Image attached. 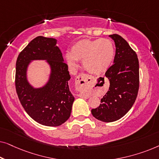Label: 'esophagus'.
Returning <instances> with one entry per match:
<instances>
[{"label": "esophagus", "instance_id": "obj_1", "mask_svg": "<svg viewBox=\"0 0 159 159\" xmlns=\"http://www.w3.org/2000/svg\"><path fill=\"white\" fill-rule=\"evenodd\" d=\"M91 81H92V78L90 76L84 75V74H81V75H78L75 79L76 88L80 92H82V91L85 90ZM80 97L84 98L85 95L84 94H81Z\"/></svg>", "mask_w": 159, "mask_h": 159}]
</instances>
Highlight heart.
Instances as JSON below:
<instances>
[{
    "instance_id": "obj_1",
    "label": "heart",
    "mask_w": 159,
    "mask_h": 159,
    "mask_svg": "<svg viewBox=\"0 0 159 159\" xmlns=\"http://www.w3.org/2000/svg\"><path fill=\"white\" fill-rule=\"evenodd\" d=\"M114 56L115 48L111 40L106 38L83 39L71 46V53L65 55V60L71 69L77 68V61H82L87 71L99 75L110 68Z\"/></svg>"
}]
</instances>
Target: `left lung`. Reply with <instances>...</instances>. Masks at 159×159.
<instances>
[{"instance_id":"8db88e82","label":"left lung","mask_w":159,"mask_h":159,"mask_svg":"<svg viewBox=\"0 0 159 159\" xmlns=\"http://www.w3.org/2000/svg\"><path fill=\"white\" fill-rule=\"evenodd\" d=\"M116 47L114 64L105 76L109 89L101 100L98 107L91 110L95 119L103 122L119 120L130 110L139 89V61L135 52L122 37L111 34Z\"/></svg>"}]
</instances>
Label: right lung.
Masks as SVG:
<instances>
[{"instance_id":"obj_1","label":"right lung","mask_w":159,"mask_h":159,"mask_svg":"<svg viewBox=\"0 0 159 159\" xmlns=\"http://www.w3.org/2000/svg\"><path fill=\"white\" fill-rule=\"evenodd\" d=\"M56 44V39L37 37L19 53L16 63L15 84L21 104L32 119L48 127L64 124L70 117L75 101L68 84V66ZM34 60H45L50 69L47 82L40 87L28 80V69Z\"/></svg>"}]
</instances>
